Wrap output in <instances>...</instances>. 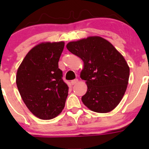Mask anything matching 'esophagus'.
<instances>
[{"mask_svg": "<svg viewBox=\"0 0 149 149\" xmlns=\"http://www.w3.org/2000/svg\"><path fill=\"white\" fill-rule=\"evenodd\" d=\"M78 81H79V80H78V79H74V80L71 81V82H70V83H71V85H75V84L78 83Z\"/></svg>", "mask_w": 149, "mask_h": 149, "instance_id": "esophagus-1", "label": "esophagus"}]
</instances>
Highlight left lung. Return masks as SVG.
I'll use <instances>...</instances> for the list:
<instances>
[{
  "label": "left lung",
  "instance_id": "obj_1",
  "mask_svg": "<svg viewBox=\"0 0 149 149\" xmlns=\"http://www.w3.org/2000/svg\"><path fill=\"white\" fill-rule=\"evenodd\" d=\"M66 47L84 62L80 73L87 85L86 93L81 98L84 104L99 113L113 110L128 84L130 68L124 57L109 41L99 36L70 42Z\"/></svg>",
  "mask_w": 149,
  "mask_h": 149
}]
</instances>
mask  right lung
<instances>
[{"label":"right lung","instance_id":"add662e5","mask_svg":"<svg viewBox=\"0 0 149 149\" xmlns=\"http://www.w3.org/2000/svg\"><path fill=\"white\" fill-rule=\"evenodd\" d=\"M65 42H41L31 48L19 65L16 82L30 112L41 120L56 118L64 109L68 86L58 61Z\"/></svg>","mask_w":149,"mask_h":149}]
</instances>
